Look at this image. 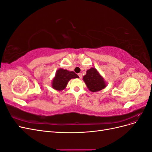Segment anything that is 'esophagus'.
<instances>
[{
	"label": "esophagus",
	"mask_w": 152,
	"mask_h": 152,
	"mask_svg": "<svg viewBox=\"0 0 152 152\" xmlns=\"http://www.w3.org/2000/svg\"><path fill=\"white\" fill-rule=\"evenodd\" d=\"M78 75H79V77L80 79H82V73H79V74H78Z\"/></svg>",
	"instance_id": "esophagus-1"
}]
</instances>
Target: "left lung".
I'll return each instance as SVG.
<instances>
[{
	"label": "left lung",
	"instance_id": "obj_1",
	"mask_svg": "<svg viewBox=\"0 0 152 152\" xmlns=\"http://www.w3.org/2000/svg\"><path fill=\"white\" fill-rule=\"evenodd\" d=\"M83 80L87 88L91 92H98L107 86L103 77L94 68L87 70L86 75L83 77Z\"/></svg>",
	"mask_w": 152,
	"mask_h": 152
}]
</instances>
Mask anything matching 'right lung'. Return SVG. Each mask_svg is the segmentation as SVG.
Returning <instances> with one entry per match:
<instances>
[{"label": "right lung", "mask_w": 152, "mask_h": 152, "mask_svg": "<svg viewBox=\"0 0 152 152\" xmlns=\"http://www.w3.org/2000/svg\"><path fill=\"white\" fill-rule=\"evenodd\" d=\"M75 78H79V77L75 72L59 68L56 71V75L53 80V88L58 91H62L66 87L69 80Z\"/></svg>", "instance_id": "1"}]
</instances>
